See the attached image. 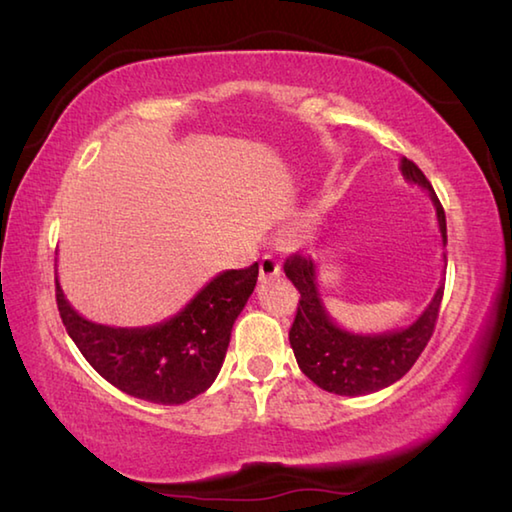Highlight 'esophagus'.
Listing matches in <instances>:
<instances>
[{"mask_svg":"<svg viewBox=\"0 0 512 512\" xmlns=\"http://www.w3.org/2000/svg\"><path fill=\"white\" fill-rule=\"evenodd\" d=\"M258 270H261V281H270V279H274V276H281V272H283L281 263L270 254L261 258V265H258Z\"/></svg>","mask_w":512,"mask_h":512,"instance_id":"1","label":"esophagus"}]
</instances>
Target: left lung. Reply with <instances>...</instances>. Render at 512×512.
Listing matches in <instances>:
<instances>
[{
	"label": "left lung",
	"instance_id": "8db88e82",
	"mask_svg": "<svg viewBox=\"0 0 512 512\" xmlns=\"http://www.w3.org/2000/svg\"><path fill=\"white\" fill-rule=\"evenodd\" d=\"M400 173L409 184H416L427 191L434 204L438 231L443 247L447 245L445 211L414 161L400 159ZM447 265V256L443 254ZM285 276L299 290V308L290 328V346L297 357L299 369L328 393L335 396H369L380 389L391 387L405 375L418 355L425 351L429 337L434 333L438 310L443 301V281L438 283L432 301L420 312L416 321L405 328L384 330V333H353L342 328L330 317L319 292L317 265L310 258L294 254L285 263Z\"/></svg>",
	"mask_w": 512,
	"mask_h": 512
}]
</instances>
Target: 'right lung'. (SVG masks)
<instances>
[{"label": "right lung", "mask_w": 512, "mask_h": 512, "mask_svg": "<svg viewBox=\"0 0 512 512\" xmlns=\"http://www.w3.org/2000/svg\"><path fill=\"white\" fill-rule=\"evenodd\" d=\"M258 263L227 270L204 285L177 315L155 326L121 328L85 319L56 276V301L85 360L132 398L182 405L211 387L227 355L233 324L256 288Z\"/></svg>", "instance_id": "add662e5"}]
</instances>
